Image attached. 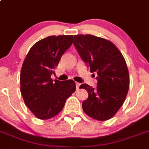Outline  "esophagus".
<instances>
[{
	"mask_svg": "<svg viewBox=\"0 0 149 149\" xmlns=\"http://www.w3.org/2000/svg\"><path fill=\"white\" fill-rule=\"evenodd\" d=\"M76 89H77V90H78V89L79 88L80 83H79V82H76Z\"/></svg>",
	"mask_w": 149,
	"mask_h": 149,
	"instance_id": "1",
	"label": "esophagus"
}]
</instances>
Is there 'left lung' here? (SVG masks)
<instances>
[{
	"label": "left lung",
	"instance_id": "left-lung-1",
	"mask_svg": "<svg viewBox=\"0 0 149 149\" xmlns=\"http://www.w3.org/2000/svg\"><path fill=\"white\" fill-rule=\"evenodd\" d=\"M75 47L91 73H97V84L92 88L82 84L88 97L82 109L98 121L110 119L125 102L130 85V76L125 58L111 41L91 34L74 36Z\"/></svg>",
	"mask_w": 149,
	"mask_h": 149
}]
</instances>
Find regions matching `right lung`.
<instances>
[{
	"mask_svg": "<svg viewBox=\"0 0 149 149\" xmlns=\"http://www.w3.org/2000/svg\"><path fill=\"white\" fill-rule=\"evenodd\" d=\"M73 40V35L49 36L36 42L24 58L20 74L21 94L25 105L39 119L56 116L76 91L73 80L53 81L51 78Z\"/></svg>",
	"mask_w": 149,
	"mask_h": 149,
	"instance_id": "right-lung-1",
	"label": "right lung"
}]
</instances>
